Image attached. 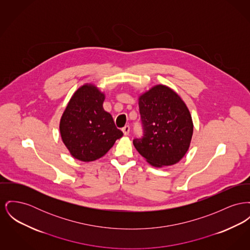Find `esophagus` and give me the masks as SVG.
I'll use <instances>...</instances> for the list:
<instances>
[{
	"label": "esophagus",
	"mask_w": 250,
	"mask_h": 250,
	"mask_svg": "<svg viewBox=\"0 0 250 250\" xmlns=\"http://www.w3.org/2000/svg\"><path fill=\"white\" fill-rule=\"evenodd\" d=\"M122 131L124 133V135H128V133L130 131V127H129V125H125V127H123L122 128Z\"/></svg>",
	"instance_id": "esophagus-1"
}]
</instances>
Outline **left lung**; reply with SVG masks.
Segmentation results:
<instances>
[{"mask_svg": "<svg viewBox=\"0 0 250 250\" xmlns=\"http://www.w3.org/2000/svg\"><path fill=\"white\" fill-rule=\"evenodd\" d=\"M139 108L144 135L133 140L137 151L155 167L177 163L193 131L187 105L172 88L157 85L139 97Z\"/></svg>", "mask_w": 250, "mask_h": 250, "instance_id": "obj_1", "label": "left lung"}]
</instances>
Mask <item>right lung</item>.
I'll return each mask as SVG.
<instances>
[{"label": "right lung", "instance_id": "add662e5", "mask_svg": "<svg viewBox=\"0 0 250 250\" xmlns=\"http://www.w3.org/2000/svg\"><path fill=\"white\" fill-rule=\"evenodd\" d=\"M104 94L94 85L78 88L60 119L59 130L64 145L74 159L93 162L107 153L123 132L103 108Z\"/></svg>", "mask_w": 250, "mask_h": 250}]
</instances>
